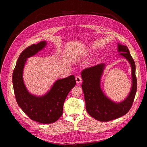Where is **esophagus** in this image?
I'll use <instances>...</instances> for the list:
<instances>
[{
  "label": "esophagus",
  "instance_id": "obj_1",
  "mask_svg": "<svg viewBox=\"0 0 147 147\" xmlns=\"http://www.w3.org/2000/svg\"><path fill=\"white\" fill-rule=\"evenodd\" d=\"M76 80L77 83H80V82L81 81V80H82L81 76H77L76 77Z\"/></svg>",
  "mask_w": 147,
  "mask_h": 147
}]
</instances>
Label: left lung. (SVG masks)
Masks as SVG:
<instances>
[{"instance_id": "8db88e82", "label": "left lung", "mask_w": 147, "mask_h": 147, "mask_svg": "<svg viewBox=\"0 0 147 147\" xmlns=\"http://www.w3.org/2000/svg\"><path fill=\"white\" fill-rule=\"evenodd\" d=\"M117 51L130 64L132 86L130 93L120 102H115L103 93L100 87V80L105 68L101 63L83 70L81 73L82 79L81 87L84 95L86 110L88 114L97 120L108 121L126 114L130 109L137 91L136 65L128 48L118 43Z\"/></svg>"}]
</instances>
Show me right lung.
Segmentation results:
<instances>
[{"label":"right lung","mask_w":147,"mask_h":147,"mask_svg":"<svg viewBox=\"0 0 147 147\" xmlns=\"http://www.w3.org/2000/svg\"><path fill=\"white\" fill-rule=\"evenodd\" d=\"M47 45L42 41L24 49L20 54L13 73V84L18 106L32 120L43 124L57 121L63 114V104L70 91L76 86L73 75L56 80L50 90L42 96L31 94L27 89L23 77V69L28 57L34 56Z\"/></svg>","instance_id":"add662e5"}]
</instances>
